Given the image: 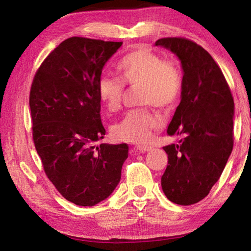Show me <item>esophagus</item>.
I'll return each instance as SVG.
<instances>
[{"label": "esophagus", "instance_id": "1", "mask_svg": "<svg viewBox=\"0 0 251 251\" xmlns=\"http://www.w3.org/2000/svg\"><path fill=\"white\" fill-rule=\"evenodd\" d=\"M135 148L139 151H148L151 150V147L148 146V145H136Z\"/></svg>", "mask_w": 251, "mask_h": 251}]
</instances>
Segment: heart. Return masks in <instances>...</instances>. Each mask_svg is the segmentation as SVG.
Listing matches in <instances>:
<instances>
[{
    "label": "heart",
    "mask_w": 251,
    "mask_h": 251,
    "mask_svg": "<svg viewBox=\"0 0 251 251\" xmlns=\"http://www.w3.org/2000/svg\"><path fill=\"white\" fill-rule=\"evenodd\" d=\"M120 77L103 75L97 84V93L108 112L120 109L125 94V85L141 86L143 104L158 107L173 105L180 95L182 74L174 59H163L159 54L147 49H136L126 54L117 64ZM163 124L159 114L151 108L131 109L112 127V134L118 141L145 143L152 129Z\"/></svg>",
    "instance_id": "1"
}]
</instances>
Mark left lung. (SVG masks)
<instances>
[{
  "instance_id": "obj_1",
  "label": "left lung",
  "mask_w": 251,
  "mask_h": 251,
  "mask_svg": "<svg viewBox=\"0 0 251 251\" xmlns=\"http://www.w3.org/2000/svg\"><path fill=\"white\" fill-rule=\"evenodd\" d=\"M164 46L180 59L181 100L167 128L182 136L179 144L163 147L168 165L161 187L169 201L193 205L209 194L233 147V99L226 78L211 55L185 37H164Z\"/></svg>"
}]
</instances>
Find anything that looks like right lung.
I'll list each match as a JSON object with an SVG mask.
<instances>
[{"instance_id": "1", "label": "right lung", "mask_w": 251, "mask_h": 251, "mask_svg": "<svg viewBox=\"0 0 251 251\" xmlns=\"http://www.w3.org/2000/svg\"><path fill=\"white\" fill-rule=\"evenodd\" d=\"M123 42L73 36L49 54L29 92L33 142L49 179L77 206H94L121 180L127 144H93L106 133L97 84Z\"/></svg>"}]
</instances>
